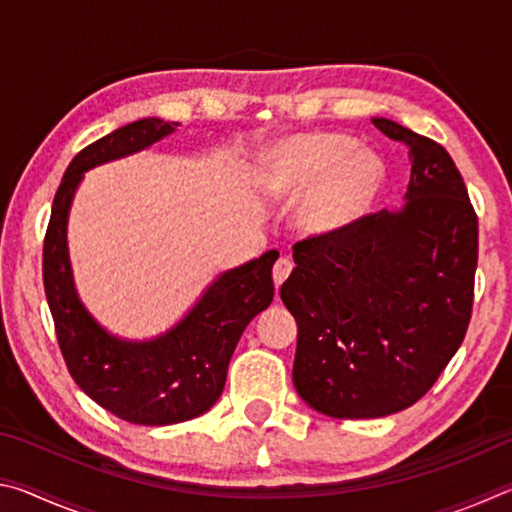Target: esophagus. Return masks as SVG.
Listing matches in <instances>:
<instances>
[{
  "label": "esophagus",
  "mask_w": 512,
  "mask_h": 512,
  "mask_svg": "<svg viewBox=\"0 0 512 512\" xmlns=\"http://www.w3.org/2000/svg\"><path fill=\"white\" fill-rule=\"evenodd\" d=\"M291 271H293V262L289 257L277 259L275 266H273V282H275L277 289H280V284L291 275Z\"/></svg>",
  "instance_id": "esophagus-1"
}]
</instances>
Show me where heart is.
Segmentation results:
<instances>
[{
  "label": "heart",
  "instance_id": "b5f03b06",
  "mask_svg": "<svg viewBox=\"0 0 512 512\" xmlns=\"http://www.w3.org/2000/svg\"><path fill=\"white\" fill-rule=\"evenodd\" d=\"M384 178L375 153L343 133L293 135L275 146L259 171L262 192L291 201L296 221L311 237L339 235L366 212Z\"/></svg>",
  "mask_w": 512,
  "mask_h": 512
}]
</instances>
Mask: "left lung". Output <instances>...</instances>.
I'll use <instances>...</instances> for the list:
<instances>
[{"instance_id":"obj_1","label":"left lung","mask_w":512,"mask_h":512,"mask_svg":"<svg viewBox=\"0 0 512 512\" xmlns=\"http://www.w3.org/2000/svg\"><path fill=\"white\" fill-rule=\"evenodd\" d=\"M372 124L409 149L406 205L298 241L280 289L298 323L296 391L339 420L384 418L427 395L474 305L479 221L452 155L391 119Z\"/></svg>"}]
</instances>
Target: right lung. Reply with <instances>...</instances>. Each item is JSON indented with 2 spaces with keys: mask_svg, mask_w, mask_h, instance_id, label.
Instances as JSON below:
<instances>
[{
  "mask_svg": "<svg viewBox=\"0 0 512 512\" xmlns=\"http://www.w3.org/2000/svg\"><path fill=\"white\" fill-rule=\"evenodd\" d=\"M178 126L140 119L85 146L60 180L42 248V280L69 375L106 411L149 427L198 418L219 400L241 334L273 302L271 271L280 257L268 250L223 273L176 327L153 341L117 339L88 314L67 257V214L76 187L88 169L142 151Z\"/></svg>",
  "mask_w": 512,
  "mask_h": 512,
  "instance_id": "right-lung-1",
  "label": "right lung"
}]
</instances>
